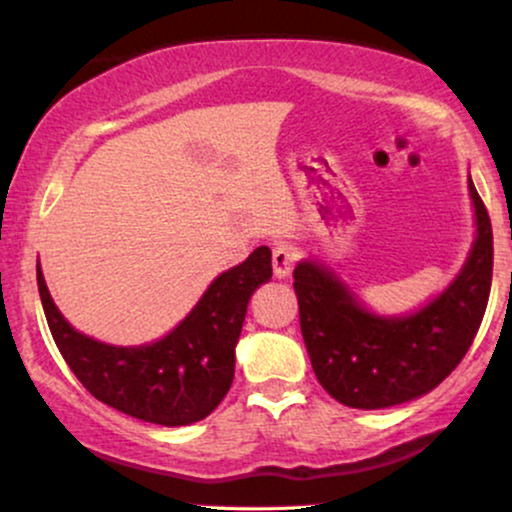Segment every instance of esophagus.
<instances>
[{
	"label": "esophagus",
	"mask_w": 512,
	"mask_h": 512,
	"mask_svg": "<svg viewBox=\"0 0 512 512\" xmlns=\"http://www.w3.org/2000/svg\"><path fill=\"white\" fill-rule=\"evenodd\" d=\"M296 250L291 248V245L281 243L276 245L274 252H272V269H274V276L276 279H286V276L291 274L293 264H296Z\"/></svg>",
	"instance_id": "34e87169"
}]
</instances>
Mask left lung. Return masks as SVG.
Here are the masks:
<instances>
[{
    "label": "left lung",
    "instance_id": "8db88e82",
    "mask_svg": "<svg viewBox=\"0 0 512 512\" xmlns=\"http://www.w3.org/2000/svg\"><path fill=\"white\" fill-rule=\"evenodd\" d=\"M474 243L438 296L404 315H378L332 267L301 260L293 289L315 378L351 409H387L438 387L474 342L491 291L493 233L472 178Z\"/></svg>",
    "mask_w": 512,
    "mask_h": 512
}]
</instances>
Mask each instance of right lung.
I'll return each instance as SVG.
<instances>
[{
	"label": "right lung",
	"instance_id": "add662e5",
	"mask_svg": "<svg viewBox=\"0 0 512 512\" xmlns=\"http://www.w3.org/2000/svg\"><path fill=\"white\" fill-rule=\"evenodd\" d=\"M35 272L52 339L81 385L134 419L187 426L209 416L231 390L240 330L252 293L272 279V250L262 245L221 272L173 330L139 346L105 344L74 330L52 301L40 262Z\"/></svg>",
	"mask_w": 512,
	"mask_h": 512
}]
</instances>
